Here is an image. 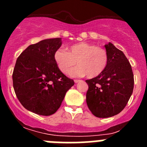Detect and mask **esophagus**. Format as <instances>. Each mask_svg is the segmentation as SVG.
<instances>
[{
    "mask_svg": "<svg viewBox=\"0 0 147 147\" xmlns=\"http://www.w3.org/2000/svg\"><path fill=\"white\" fill-rule=\"evenodd\" d=\"M79 82H80V80H74V82L75 83H78Z\"/></svg>",
    "mask_w": 147,
    "mask_h": 147,
    "instance_id": "34e87169",
    "label": "esophagus"
}]
</instances>
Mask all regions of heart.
<instances>
[{"instance_id": "b5f03b06", "label": "heart", "mask_w": 147, "mask_h": 147, "mask_svg": "<svg viewBox=\"0 0 147 147\" xmlns=\"http://www.w3.org/2000/svg\"><path fill=\"white\" fill-rule=\"evenodd\" d=\"M54 59L58 69L67 74L73 66H78L70 71L72 76L95 78L104 72L108 64V54L105 49L94 44L79 42L70 45L67 51L57 49L54 54Z\"/></svg>"}]
</instances>
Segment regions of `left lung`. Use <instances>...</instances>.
<instances>
[{"label":"left lung","mask_w":147,"mask_h":147,"mask_svg":"<svg viewBox=\"0 0 147 147\" xmlns=\"http://www.w3.org/2000/svg\"><path fill=\"white\" fill-rule=\"evenodd\" d=\"M105 47L109 59L106 69L99 76L85 81L88 85L87 105L98 118L112 117L121 112L134 88L132 67L124 53L111 42Z\"/></svg>","instance_id":"left-lung-1"}]
</instances>
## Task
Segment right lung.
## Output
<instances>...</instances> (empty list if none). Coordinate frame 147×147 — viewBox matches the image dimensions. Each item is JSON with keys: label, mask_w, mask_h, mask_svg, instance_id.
Here are the masks:
<instances>
[{"label": "right lung", "mask_w": 147, "mask_h": 147, "mask_svg": "<svg viewBox=\"0 0 147 147\" xmlns=\"http://www.w3.org/2000/svg\"><path fill=\"white\" fill-rule=\"evenodd\" d=\"M62 39H47L30 45L15 63L12 74L13 87L21 105L40 115L55 113L66 92L74 85L58 69L54 59Z\"/></svg>", "instance_id": "add662e5"}]
</instances>
